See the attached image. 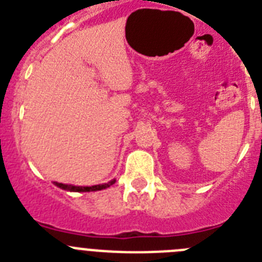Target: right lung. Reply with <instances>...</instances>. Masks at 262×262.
<instances>
[{"mask_svg": "<svg viewBox=\"0 0 262 262\" xmlns=\"http://www.w3.org/2000/svg\"><path fill=\"white\" fill-rule=\"evenodd\" d=\"M113 184H115V180H111L107 184L102 185H94V186H73V185H66V184H60V182H55L57 187L62 189V190H68V191H97V190H102V189H106V187L111 186Z\"/></svg>", "mask_w": 262, "mask_h": 262, "instance_id": "1", "label": "right lung"}]
</instances>
